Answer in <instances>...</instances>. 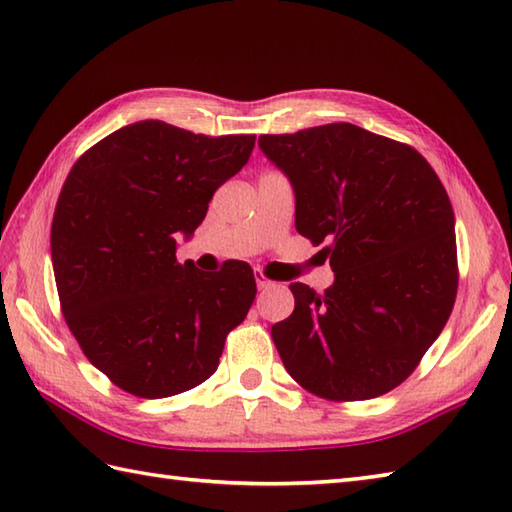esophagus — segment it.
Listing matches in <instances>:
<instances>
[{"mask_svg":"<svg viewBox=\"0 0 512 512\" xmlns=\"http://www.w3.org/2000/svg\"><path fill=\"white\" fill-rule=\"evenodd\" d=\"M255 281H257V288H259V290L270 288V286L275 284V281H270V279L264 275V270H255Z\"/></svg>","mask_w":512,"mask_h":512,"instance_id":"1","label":"esophagus"}]
</instances>
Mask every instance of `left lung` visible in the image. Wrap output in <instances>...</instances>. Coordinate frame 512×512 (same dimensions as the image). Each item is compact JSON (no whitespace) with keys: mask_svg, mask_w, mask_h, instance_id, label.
I'll return each instance as SVG.
<instances>
[{"mask_svg":"<svg viewBox=\"0 0 512 512\" xmlns=\"http://www.w3.org/2000/svg\"><path fill=\"white\" fill-rule=\"evenodd\" d=\"M292 182L295 226L330 257L334 286L290 284L295 312L273 325L288 374L334 400L383 396L411 376L458 295L453 206L416 149L352 123L264 134Z\"/></svg>","mask_w":512,"mask_h":512,"instance_id":"left-lung-1","label":"left lung"}]
</instances>
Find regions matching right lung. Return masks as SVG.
<instances>
[{"instance_id":"add662e5","label":"right lung","mask_w":512,"mask_h":512,"mask_svg":"<svg viewBox=\"0 0 512 512\" xmlns=\"http://www.w3.org/2000/svg\"><path fill=\"white\" fill-rule=\"evenodd\" d=\"M255 134L204 136L162 121L116 129L74 162L52 217L61 312L88 361L138 398L198 387L257 286L246 262L215 275L176 259Z\"/></svg>"}]
</instances>
